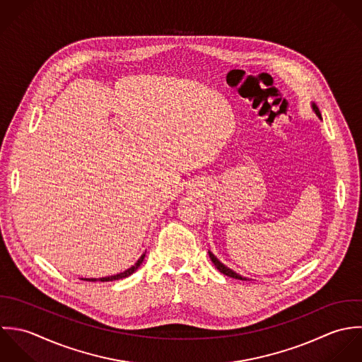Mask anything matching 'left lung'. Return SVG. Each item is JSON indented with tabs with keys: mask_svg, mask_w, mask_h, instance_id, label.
<instances>
[{
	"mask_svg": "<svg viewBox=\"0 0 362 362\" xmlns=\"http://www.w3.org/2000/svg\"><path fill=\"white\" fill-rule=\"evenodd\" d=\"M312 107H313V110H315V113L322 119V116H320V112H319V109H317V106L313 103L312 105ZM209 255H210V259H211V262L214 263V266L217 267L218 270L222 273V274H225V276H228V277H232V279H236V280H247V279H245V277H242V276H239V274H236L235 272H232L230 269H228L226 266H223L219 260H218L217 257L211 253V252H209Z\"/></svg>",
	"mask_w": 362,
	"mask_h": 362,
	"instance_id": "8db88e82",
	"label": "left lung"
}]
</instances>
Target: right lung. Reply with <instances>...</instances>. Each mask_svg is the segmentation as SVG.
I'll list each match as a JSON object with an SVG mask.
<instances>
[{
    "mask_svg": "<svg viewBox=\"0 0 362 362\" xmlns=\"http://www.w3.org/2000/svg\"><path fill=\"white\" fill-rule=\"evenodd\" d=\"M145 253L139 259V262L134 264V266H132L129 270H126V272H123V273H120V274H116V276H110V277H102V279H99V281H102V283H105V281H115V280H120V279H124V277H129V276H132L139 267H140V264L143 263V260H144ZM86 281H98L96 279H85Z\"/></svg>",
    "mask_w": 362,
    "mask_h": 362,
    "instance_id": "right-lung-1",
    "label": "right lung"
}]
</instances>
